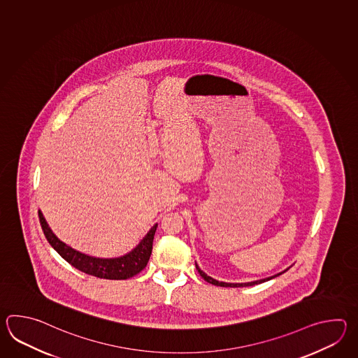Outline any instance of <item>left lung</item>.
<instances>
[{
  "instance_id": "obj_1",
  "label": "left lung",
  "mask_w": 358,
  "mask_h": 358,
  "mask_svg": "<svg viewBox=\"0 0 358 358\" xmlns=\"http://www.w3.org/2000/svg\"><path fill=\"white\" fill-rule=\"evenodd\" d=\"M290 267V266H289ZM289 267L288 268H285L284 271L282 273H278V274L273 275V276H268V278H265V279H259V280H253V282H219V280H216V279H213L211 276H208V275L203 273L199 266L197 265V262H196V268L198 270V273L199 275L205 279L206 282H210V284H213V285H217V287H230V288H238V287H251V285H256V284H259V282H267V280H271V279H274L276 276H279V275L284 274L285 271H288L289 270Z\"/></svg>"
}]
</instances>
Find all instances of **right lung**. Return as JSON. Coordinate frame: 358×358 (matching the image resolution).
Segmentation results:
<instances>
[{
  "label": "right lung",
  "instance_id": "right-lung-1",
  "mask_svg": "<svg viewBox=\"0 0 358 358\" xmlns=\"http://www.w3.org/2000/svg\"><path fill=\"white\" fill-rule=\"evenodd\" d=\"M39 221L41 227L46 236L48 243L52 245L55 251L60 255L62 259L69 262L71 266L76 267L85 274L93 275L101 279L110 280H125L134 275L139 274L145 266L152 253L153 236L157 228L155 224L150 231L143 236V239L127 255L114 259H101L85 255L83 252L76 251L70 245L64 243L54 231L48 227L46 219L42 211L39 210Z\"/></svg>",
  "mask_w": 358,
  "mask_h": 358
}]
</instances>
